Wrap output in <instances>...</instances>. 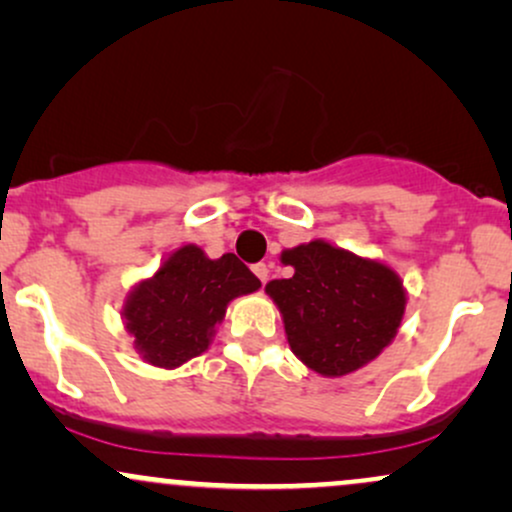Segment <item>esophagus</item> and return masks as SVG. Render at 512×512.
Masks as SVG:
<instances>
[{
    "label": "esophagus",
    "mask_w": 512,
    "mask_h": 512,
    "mask_svg": "<svg viewBox=\"0 0 512 512\" xmlns=\"http://www.w3.org/2000/svg\"><path fill=\"white\" fill-rule=\"evenodd\" d=\"M252 272H255V276L262 281V284H267V279H269V267H267V264H264V262L255 264V267H252Z\"/></svg>",
    "instance_id": "34e87169"
}]
</instances>
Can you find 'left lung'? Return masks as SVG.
Instances as JSON below:
<instances>
[{
  "instance_id": "left-lung-1",
  "label": "left lung",
  "mask_w": 512,
  "mask_h": 512,
  "mask_svg": "<svg viewBox=\"0 0 512 512\" xmlns=\"http://www.w3.org/2000/svg\"><path fill=\"white\" fill-rule=\"evenodd\" d=\"M281 264L293 274L264 291L279 308L291 351L310 370L342 378L392 344L407 308L395 269L320 238L284 250Z\"/></svg>"
}]
</instances>
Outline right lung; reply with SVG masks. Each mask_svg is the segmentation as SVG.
Listing matches in <instances>:
<instances>
[{"instance_id": "right-lung-1", "label": "right lung", "mask_w": 512, "mask_h": 512, "mask_svg": "<svg viewBox=\"0 0 512 512\" xmlns=\"http://www.w3.org/2000/svg\"><path fill=\"white\" fill-rule=\"evenodd\" d=\"M260 286L233 252L209 260L199 245H182L127 293L122 320L137 354L170 370L204 354L228 303Z\"/></svg>"}]
</instances>
